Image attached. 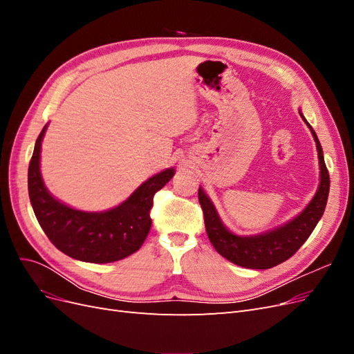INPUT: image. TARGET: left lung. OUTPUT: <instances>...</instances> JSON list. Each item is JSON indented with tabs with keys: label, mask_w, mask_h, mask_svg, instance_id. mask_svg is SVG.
I'll return each mask as SVG.
<instances>
[{
	"label": "left lung",
	"mask_w": 354,
	"mask_h": 354,
	"mask_svg": "<svg viewBox=\"0 0 354 354\" xmlns=\"http://www.w3.org/2000/svg\"><path fill=\"white\" fill-rule=\"evenodd\" d=\"M299 115L310 128L316 142L320 181L313 199L297 217L273 230L251 234V236H239L224 226L212 201L203 189L199 187L198 198L203 211V218H205L208 238L216 251L233 264L246 267V269H272V267L286 261L307 241L324 216L329 195V174L325 165L324 151L312 125L306 121L301 112Z\"/></svg>",
	"instance_id": "obj_1"
}]
</instances>
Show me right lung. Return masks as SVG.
I'll list each match as a JSON object with an SVG mask.
<instances>
[{
	"label": "right lung",
	"mask_w": 354,
	"mask_h": 354,
	"mask_svg": "<svg viewBox=\"0 0 354 354\" xmlns=\"http://www.w3.org/2000/svg\"><path fill=\"white\" fill-rule=\"evenodd\" d=\"M47 125L37 138L28 169V190L39 226L59 251L85 263H113L134 254L151 230L153 196L176 174L167 168L147 178L120 205L100 211H80L60 202L41 177V143Z\"/></svg>",
	"instance_id": "obj_1"
}]
</instances>
